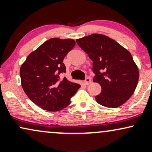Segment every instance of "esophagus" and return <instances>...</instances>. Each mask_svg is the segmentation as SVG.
I'll list each match as a JSON object with an SVG mask.
<instances>
[{
  "mask_svg": "<svg viewBox=\"0 0 152 152\" xmlns=\"http://www.w3.org/2000/svg\"><path fill=\"white\" fill-rule=\"evenodd\" d=\"M91 83V80L90 78H86V79L83 81V83L86 85H89Z\"/></svg>",
  "mask_w": 152,
  "mask_h": 152,
  "instance_id": "34e87169",
  "label": "esophagus"
}]
</instances>
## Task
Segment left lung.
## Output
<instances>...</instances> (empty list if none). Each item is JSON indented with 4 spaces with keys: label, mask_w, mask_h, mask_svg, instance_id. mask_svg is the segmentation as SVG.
<instances>
[{
    "label": "left lung",
    "mask_w": 152,
    "mask_h": 152,
    "mask_svg": "<svg viewBox=\"0 0 152 152\" xmlns=\"http://www.w3.org/2000/svg\"><path fill=\"white\" fill-rule=\"evenodd\" d=\"M76 43L93 61V81L102 86L96 102L108 108L124 104L134 94L139 77L130 52L103 34H91L76 39Z\"/></svg>",
    "instance_id": "8db88e82"
}]
</instances>
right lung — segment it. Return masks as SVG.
I'll list each match as a JSON object with an SVG mask.
<instances>
[{
	"instance_id": "obj_1",
	"label": "right lung",
	"mask_w": 152,
	"mask_h": 152,
	"mask_svg": "<svg viewBox=\"0 0 152 152\" xmlns=\"http://www.w3.org/2000/svg\"><path fill=\"white\" fill-rule=\"evenodd\" d=\"M74 40L53 38L28 56L20 66L24 92L34 104L48 111H58L70 104V99L81 87L59 74L66 72L63 63L74 48Z\"/></svg>"
}]
</instances>
